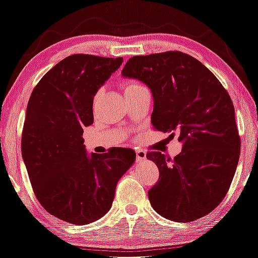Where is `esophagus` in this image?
<instances>
[{
    "label": "esophagus",
    "mask_w": 258,
    "mask_h": 258,
    "mask_svg": "<svg viewBox=\"0 0 258 258\" xmlns=\"http://www.w3.org/2000/svg\"><path fill=\"white\" fill-rule=\"evenodd\" d=\"M136 154H137L138 162H141V161L146 160V152L145 151H141V149H139V151H136Z\"/></svg>",
    "instance_id": "esophagus-1"
}]
</instances>
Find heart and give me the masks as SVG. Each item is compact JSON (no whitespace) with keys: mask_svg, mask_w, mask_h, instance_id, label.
I'll return each mask as SVG.
<instances>
[{"mask_svg":"<svg viewBox=\"0 0 258 258\" xmlns=\"http://www.w3.org/2000/svg\"><path fill=\"white\" fill-rule=\"evenodd\" d=\"M144 87L141 83L138 82V81H134V80H128V81H125L124 84H122V89H124V92H130V91H133L136 89H139V88Z\"/></svg>","mask_w":258,"mask_h":258,"instance_id":"1","label":"heart"}]
</instances>
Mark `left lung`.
Masks as SVG:
<instances>
[{"label":"left lung","instance_id":"1","mask_svg":"<svg viewBox=\"0 0 258 258\" xmlns=\"http://www.w3.org/2000/svg\"><path fill=\"white\" fill-rule=\"evenodd\" d=\"M124 78L144 82L152 91V124L179 134L183 148L170 159L147 153L159 168V182L148 191L162 217L189 222L209 214L229 190L240 157L235 110L227 90L209 68L178 51L131 57Z\"/></svg>","mask_w":258,"mask_h":258}]
</instances>
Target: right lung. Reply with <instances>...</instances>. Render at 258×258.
<instances>
[{
  "label": "right lung",
  "instance_id": "add662e5",
  "mask_svg": "<svg viewBox=\"0 0 258 258\" xmlns=\"http://www.w3.org/2000/svg\"><path fill=\"white\" fill-rule=\"evenodd\" d=\"M121 63L122 57L69 55L29 99L22 156L31 185L41 206L69 224H91L109 212L118 180L136 160L130 148L88 155L83 145L94 96Z\"/></svg>",
  "mask_w": 258,
  "mask_h": 258
}]
</instances>
